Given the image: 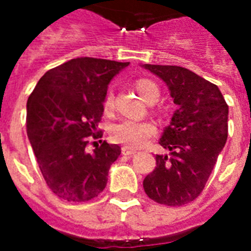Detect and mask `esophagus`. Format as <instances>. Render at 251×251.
<instances>
[{
  "label": "esophagus",
  "instance_id": "34e87169",
  "mask_svg": "<svg viewBox=\"0 0 251 251\" xmlns=\"http://www.w3.org/2000/svg\"><path fill=\"white\" fill-rule=\"evenodd\" d=\"M121 152L122 155H126V156H131V155H134V153L137 152L135 150L130 149V147H126V146H124L121 149Z\"/></svg>",
  "mask_w": 251,
  "mask_h": 251
}]
</instances>
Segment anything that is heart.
Returning a JSON list of instances; mask_svg holds the SVG:
<instances>
[{
	"mask_svg": "<svg viewBox=\"0 0 251 251\" xmlns=\"http://www.w3.org/2000/svg\"><path fill=\"white\" fill-rule=\"evenodd\" d=\"M137 91L143 100L147 102H155L160 98V90L155 82L150 79H139L135 83ZM105 113H110L114 108L113 92L108 91L102 101ZM156 134V127L150 121H135V120H122L112 126L110 138L112 141L124 145L130 149L143 147L149 143L151 138Z\"/></svg>",
	"mask_w": 251,
	"mask_h": 251,
	"instance_id": "obj_1",
	"label": "heart"
}]
</instances>
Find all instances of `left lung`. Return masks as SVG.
I'll return each mask as SVG.
<instances>
[{"label": "left lung", "instance_id": "8db88e82", "mask_svg": "<svg viewBox=\"0 0 251 251\" xmlns=\"http://www.w3.org/2000/svg\"><path fill=\"white\" fill-rule=\"evenodd\" d=\"M143 68L167 83L178 105L160 138L171 155H156V167L143 181L146 194L165 206L198 198L228 138V105L216 84L181 66Z\"/></svg>", "mask_w": 251, "mask_h": 251}]
</instances>
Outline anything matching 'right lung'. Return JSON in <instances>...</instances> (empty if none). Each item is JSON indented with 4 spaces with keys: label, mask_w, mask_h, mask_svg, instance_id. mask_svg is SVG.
Returning <instances> with one entry per match:
<instances>
[{
    "label": "right lung",
    "mask_w": 251,
    "mask_h": 251,
    "mask_svg": "<svg viewBox=\"0 0 251 251\" xmlns=\"http://www.w3.org/2000/svg\"><path fill=\"white\" fill-rule=\"evenodd\" d=\"M129 62L79 57L53 68L27 101V135L48 187L66 202H86L106 186L121 147L102 142V101L108 84ZM96 143V142H92Z\"/></svg>",
    "instance_id": "right-lung-1"
}]
</instances>
